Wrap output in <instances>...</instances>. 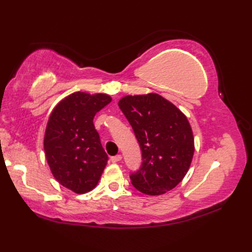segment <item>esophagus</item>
Returning <instances> with one entry per match:
<instances>
[{
	"label": "esophagus",
	"instance_id": "34e87169",
	"mask_svg": "<svg viewBox=\"0 0 252 252\" xmlns=\"http://www.w3.org/2000/svg\"><path fill=\"white\" fill-rule=\"evenodd\" d=\"M122 159V156H121V155H117V156H114V157H111L110 158V161L111 162H119L120 161V160Z\"/></svg>",
	"mask_w": 252,
	"mask_h": 252
}]
</instances>
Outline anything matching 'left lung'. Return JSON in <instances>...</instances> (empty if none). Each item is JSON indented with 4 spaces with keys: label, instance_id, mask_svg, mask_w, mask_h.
I'll return each mask as SVG.
<instances>
[{
    "label": "left lung",
    "instance_id": "1",
    "mask_svg": "<svg viewBox=\"0 0 252 252\" xmlns=\"http://www.w3.org/2000/svg\"><path fill=\"white\" fill-rule=\"evenodd\" d=\"M118 105L142 151L141 168L130 175L132 185L151 196L173 189L184 179L195 152L186 116L156 93L127 95Z\"/></svg>",
    "mask_w": 252,
    "mask_h": 252
}]
</instances>
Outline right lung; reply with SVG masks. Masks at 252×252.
<instances>
[{
  "label": "right lung",
  "instance_id": "obj_1",
  "mask_svg": "<svg viewBox=\"0 0 252 252\" xmlns=\"http://www.w3.org/2000/svg\"><path fill=\"white\" fill-rule=\"evenodd\" d=\"M109 95L74 92L62 99L47 121L44 152L53 176L76 194L97 185L108 161L93 119Z\"/></svg>",
  "mask_w": 252,
  "mask_h": 252
}]
</instances>
